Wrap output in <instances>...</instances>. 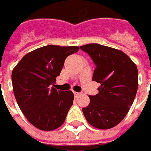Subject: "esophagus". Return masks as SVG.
<instances>
[{
    "label": "esophagus",
    "instance_id": "1",
    "mask_svg": "<svg viewBox=\"0 0 151 151\" xmlns=\"http://www.w3.org/2000/svg\"><path fill=\"white\" fill-rule=\"evenodd\" d=\"M80 94H81L80 93H77V92H74V95H75V97H78V96H79Z\"/></svg>",
    "mask_w": 151,
    "mask_h": 151
}]
</instances>
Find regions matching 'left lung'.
Returning <instances> with one entry per match:
<instances>
[{
  "label": "left lung",
  "instance_id": "1",
  "mask_svg": "<svg viewBox=\"0 0 151 151\" xmlns=\"http://www.w3.org/2000/svg\"><path fill=\"white\" fill-rule=\"evenodd\" d=\"M95 64L93 81L101 84L99 93L89 95L90 103L82 108L89 124L110 129L119 124L134 101L138 87L137 68L123 51L99 44L80 47Z\"/></svg>",
  "mask_w": 151,
  "mask_h": 151
}]
</instances>
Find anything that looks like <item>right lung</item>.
I'll return each mask as SVG.
<instances>
[{
	"label": "right lung",
	"instance_id": "right-lung-1",
	"mask_svg": "<svg viewBox=\"0 0 151 151\" xmlns=\"http://www.w3.org/2000/svg\"><path fill=\"white\" fill-rule=\"evenodd\" d=\"M78 50L77 46H43L25 55L13 70L12 83L17 103L27 120L39 130H55L66 119L74 93L51 86L67 57Z\"/></svg>",
	"mask_w": 151,
	"mask_h": 151
}]
</instances>
